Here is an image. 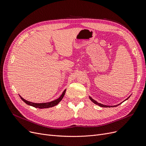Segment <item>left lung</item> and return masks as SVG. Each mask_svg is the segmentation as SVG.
I'll use <instances>...</instances> for the list:
<instances>
[{"label": "left lung", "instance_id": "obj_1", "mask_svg": "<svg viewBox=\"0 0 146 146\" xmlns=\"http://www.w3.org/2000/svg\"><path fill=\"white\" fill-rule=\"evenodd\" d=\"M130 96H129V97H130ZM129 97L128 98H129ZM89 98H90V100H91V101H92V102H93L94 103V104H96V105H98V106H100V107H116V106H119V104H121V103H122V102H121V104H117V105H116V106H106V105H103V104H100V103H98V102L97 101H96L95 100H93V99H92V98H91L90 96H89ZM128 98H127L125 100H128ZM123 102H124V101H123Z\"/></svg>", "mask_w": 146, "mask_h": 146}]
</instances>
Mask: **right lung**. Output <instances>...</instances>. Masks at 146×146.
Segmentation results:
<instances>
[{
	"label": "right lung",
	"mask_w": 146,
	"mask_h": 146,
	"mask_svg": "<svg viewBox=\"0 0 146 146\" xmlns=\"http://www.w3.org/2000/svg\"><path fill=\"white\" fill-rule=\"evenodd\" d=\"M65 91H66V89L63 92L62 95H60V96L57 99V100H56L54 101H51V102H46V103H34V102H30V101H28L25 100H24L23 98H22L21 96V100L25 102L27 104L29 105V106H33L34 107H36V108H39V109H46V108H50V107H52L53 106H55L57 104H59V102L62 100V98H64V95H65Z\"/></svg>",
	"instance_id": "right-lung-1"
}]
</instances>
